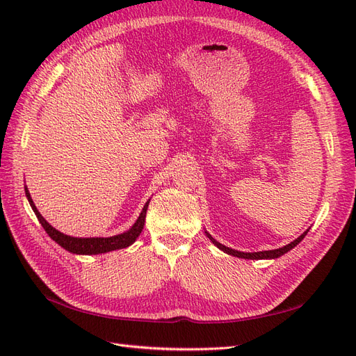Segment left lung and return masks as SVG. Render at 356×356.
I'll return each instance as SVG.
<instances>
[{
    "label": "left lung",
    "mask_w": 356,
    "mask_h": 356,
    "mask_svg": "<svg viewBox=\"0 0 356 356\" xmlns=\"http://www.w3.org/2000/svg\"><path fill=\"white\" fill-rule=\"evenodd\" d=\"M307 232H309V230H306L303 234L298 236V238H297L296 241H293V242L288 243V245H285V246H282V248H279V250H272V251H260V252H241V251L232 250V248L224 246L222 243H220V242L215 241L208 232H204V233H207V236H208V238L211 239V242H212L213 245H217V248H220V250H221V251H224L225 254L233 255V257H239V258H245V260H263V258H277V257H281V255L286 254L288 251L293 250L294 246H297L301 241L305 239V236L307 234Z\"/></svg>",
    "instance_id": "obj_1"
}]
</instances>
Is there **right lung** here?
Wrapping results in <instances>:
<instances>
[{
  "mask_svg": "<svg viewBox=\"0 0 356 356\" xmlns=\"http://www.w3.org/2000/svg\"><path fill=\"white\" fill-rule=\"evenodd\" d=\"M25 193H26V197H28V202L31 204L32 211L35 212L38 221L42 225V229L46 230V233L50 236V238L58 245H60L63 250H67L72 254H81V255L104 254V252H110V251H115V250H122V248H127L129 245H132L144 229L145 213H147V208L149 203V200H148L144 204V208H143L141 213H139V217L135 221V224L127 232H124L122 234H115V236H111V238H72V236L63 234V233L58 232L56 229H53L51 225L44 218H42V215L35 208V204H34V202H32L26 187H25Z\"/></svg>",
  "mask_w": 356,
  "mask_h": 356,
  "instance_id": "right-lung-1",
  "label": "right lung"
}]
</instances>
